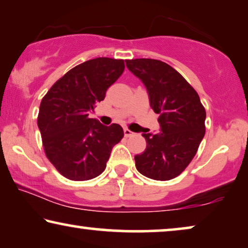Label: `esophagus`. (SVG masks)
Returning a JSON list of instances; mask_svg holds the SVG:
<instances>
[{
	"label": "esophagus",
	"mask_w": 248,
	"mask_h": 248,
	"mask_svg": "<svg viewBox=\"0 0 248 248\" xmlns=\"http://www.w3.org/2000/svg\"><path fill=\"white\" fill-rule=\"evenodd\" d=\"M124 136L125 137H131L132 135H134V132H132L131 130H129V129H124Z\"/></svg>",
	"instance_id": "34e87169"
}]
</instances>
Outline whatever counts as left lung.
<instances>
[{
    "label": "left lung",
    "instance_id": "obj_1",
    "mask_svg": "<svg viewBox=\"0 0 248 248\" xmlns=\"http://www.w3.org/2000/svg\"><path fill=\"white\" fill-rule=\"evenodd\" d=\"M125 66L147 90L149 104L159 114L158 134H142L147 146L135 156L138 172L167 181L186 170L204 137L205 110L186 78L166 62L131 59Z\"/></svg>",
    "mask_w": 248,
    "mask_h": 248
}]
</instances>
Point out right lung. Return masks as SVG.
I'll return each mask as SVG.
<instances>
[{
    "mask_svg": "<svg viewBox=\"0 0 248 248\" xmlns=\"http://www.w3.org/2000/svg\"><path fill=\"white\" fill-rule=\"evenodd\" d=\"M124 71L123 59L99 57L75 66L41 100L38 128L48 159L73 181L94 179L106 170L121 125L107 127L89 114Z\"/></svg>",
    "mask_w": 248,
    "mask_h": 248,
    "instance_id": "right-lung-1",
    "label": "right lung"
}]
</instances>
